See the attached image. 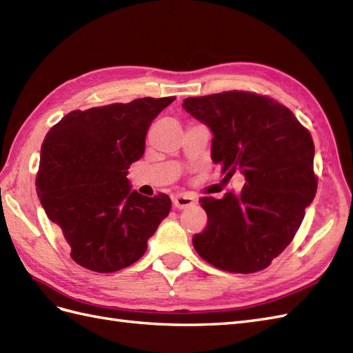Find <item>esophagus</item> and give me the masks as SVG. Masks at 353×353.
<instances>
[{
  "label": "esophagus",
  "instance_id": "esophagus-1",
  "mask_svg": "<svg viewBox=\"0 0 353 353\" xmlns=\"http://www.w3.org/2000/svg\"><path fill=\"white\" fill-rule=\"evenodd\" d=\"M196 203L195 198L192 195L189 194H180V195H176L173 198V205L176 207V209L182 210V209H188V207H191Z\"/></svg>",
  "mask_w": 353,
  "mask_h": 353
}]
</instances>
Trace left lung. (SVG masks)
I'll return each instance as SVG.
<instances>
[{
    "instance_id": "1",
    "label": "left lung",
    "mask_w": 353,
    "mask_h": 353,
    "mask_svg": "<svg viewBox=\"0 0 353 353\" xmlns=\"http://www.w3.org/2000/svg\"><path fill=\"white\" fill-rule=\"evenodd\" d=\"M182 105L210 128L212 159L225 179L240 171L246 180L239 194L201 198L209 222L192 239L195 250L230 273L268 267L292 241L318 189L310 132L288 107L245 90L186 98Z\"/></svg>"
}]
</instances>
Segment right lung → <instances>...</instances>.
Here are the masks:
<instances>
[{
	"label": "right lung",
	"mask_w": 353,
	"mask_h": 353,
	"mask_svg": "<svg viewBox=\"0 0 353 353\" xmlns=\"http://www.w3.org/2000/svg\"><path fill=\"white\" fill-rule=\"evenodd\" d=\"M174 99L146 97L70 112L44 137L37 195L79 265L97 273L130 267L168 216V195L132 191L126 174L143 157L152 121Z\"/></svg>",
	"instance_id": "right-lung-1"
}]
</instances>
